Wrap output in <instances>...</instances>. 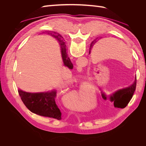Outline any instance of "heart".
<instances>
[{"label": "heart", "mask_w": 146, "mask_h": 146, "mask_svg": "<svg viewBox=\"0 0 146 146\" xmlns=\"http://www.w3.org/2000/svg\"><path fill=\"white\" fill-rule=\"evenodd\" d=\"M78 80L77 78L76 77H72L70 78V83H76ZM63 85L64 86H67L68 85V83L67 82H63ZM84 96H85V93H84V92L82 90L80 89L78 90L77 91H76L75 92V101H76V102L77 104H79V102L82 100V99L83 98Z\"/></svg>", "instance_id": "heart-1"}]
</instances>
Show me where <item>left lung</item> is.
Instances as JSON below:
<instances>
[{
    "mask_svg": "<svg viewBox=\"0 0 146 146\" xmlns=\"http://www.w3.org/2000/svg\"><path fill=\"white\" fill-rule=\"evenodd\" d=\"M99 39H98V38H96V39H94V40L91 42L90 45V50L89 52L90 54L91 53V48L93 47L95 44L98 42ZM136 76L135 78V81L132 85L127 88L119 90L116 91L115 92H114V93L111 95L107 96L104 93V92H102V91H101L100 88V90L101 91L100 92H101L102 97V98L104 100H107L108 99L110 100V102H113L115 108H125L127 105V104L129 103V102L132 98V96H133L134 92L136 90Z\"/></svg>",
    "mask_w": 146,
    "mask_h": 146,
    "instance_id": "left-lung-1",
    "label": "left lung"
}]
</instances>
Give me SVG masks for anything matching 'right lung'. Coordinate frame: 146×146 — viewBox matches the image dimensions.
I'll use <instances>...</instances> for the list:
<instances>
[{
    "instance_id": "1",
    "label": "right lung",
    "mask_w": 146,
    "mask_h": 146,
    "mask_svg": "<svg viewBox=\"0 0 146 146\" xmlns=\"http://www.w3.org/2000/svg\"><path fill=\"white\" fill-rule=\"evenodd\" d=\"M47 35L55 38L58 41L63 64L69 69H72L73 64L68 56L65 42L61 35L50 31L47 32ZM18 92L22 101L30 111L39 116L55 118L58 120L61 119V113L55 103L56 95L55 90L47 92H29L19 89Z\"/></svg>"
}]
</instances>
